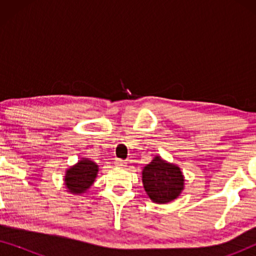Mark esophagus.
I'll use <instances>...</instances> for the list:
<instances>
[{
    "label": "esophagus",
    "instance_id": "1",
    "mask_svg": "<svg viewBox=\"0 0 256 256\" xmlns=\"http://www.w3.org/2000/svg\"><path fill=\"white\" fill-rule=\"evenodd\" d=\"M126 160H115V166H118V168H124L126 166Z\"/></svg>",
    "mask_w": 256,
    "mask_h": 256
}]
</instances>
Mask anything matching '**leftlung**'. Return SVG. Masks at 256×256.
I'll return each mask as SVG.
<instances>
[{"label": "left lung", "instance_id": "left-lung-1", "mask_svg": "<svg viewBox=\"0 0 256 256\" xmlns=\"http://www.w3.org/2000/svg\"><path fill=\"white\" fill-rule=\"evenodd\" d=\"M184 174L177 164L156 155L142 169V183L150 200L166 204L180 197L184 190Z\"/></svg>", "mask_w": 256, "mask_h": 256}]
</instances>
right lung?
Wrapping results in <instances>:
<instances>
[{
    "label": "right lung",
    "mask_w": 256,
    "mask_h": 256,
    "mask_svg": "<svg viewBox=\"0 0 256 256\" xmlns=\"http://www.w3.org/2000/svg\"><path fill=\"white\" fill-rule=\"evenodd\" d=\"M99 172V166L94 160L82 157L74 166L65 171L64 185L72 194H82L90 190Z\"/></svg>",
    "instance_id": "obj_1"
}]
</instances>
